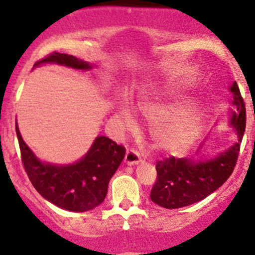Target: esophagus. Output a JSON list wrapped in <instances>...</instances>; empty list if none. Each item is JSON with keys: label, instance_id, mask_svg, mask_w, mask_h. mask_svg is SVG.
I'll use <instances>...</instances> for the list:
<instances>
[{"label": "esophagus", "instance_id": "obj_1", "mask_svg": "<svg viewBox=\"0 0 255 255\" xmlns=\"http://www.w3.org/2000/svg\"><path fill=\"white\" fill-rule=\"evenodd\" d=\"M125 162L127 163L128 165H135L139 164L141 162V157H140V153L134 148H130V150L127 151L125 157Z\"/></svg>", "mask_w": 255, "mask_h": 255}]
</instances>
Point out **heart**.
Segmentation results:
<instances>
[{
  "instance_id": "heart-1",
  "label": "heart",
  "mask_w": 255,
  "mask_h": 255,
  "mask_svg": "<svg viewBox=\"0 0 255 255\" xmlns=\"http://www.w3.org/2000/svg\"><path fill=\"white\" fill-rule=\"evenodd\" d=\"M177 111V110H176ZM120 118L128 127L134 125V116L130 110L121 109ZM203 127V116L194 111H188L177 119L174 124L158 126L154 128L152 136L158 148L164 151H176L188 144L197 136Z\"/></svg>"
}]
</instances>
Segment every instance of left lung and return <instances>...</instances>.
Returning a JSON list of instances; mask_svg holds the SVG:
<instances>
[{
    "label": "left lung",
    "mask_w": 255,
    "mask_h": 255,
    "mask_svg": "<svg viewBox=\"0 0 255 255\" xmlns=\"http://www.w3.org/2000/svg\"><path fill=\"white\" fill-rule=\"evenodd\" d=\"M230 91L235 110H231L229 124L235 129L238 141L217 157L207 160L194 162L174 156L158 160L157 180L150 195L154 204L164 209H180L198 203L217 191L233 174L245 134L246 108L236 81L231 85Z\"/></svg>",
    "instance_id": "obj_1"
}]
</instances>
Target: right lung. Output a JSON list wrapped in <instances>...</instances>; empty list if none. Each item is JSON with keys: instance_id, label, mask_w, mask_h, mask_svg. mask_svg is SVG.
Returning a JSON list of instances; mask_svg holds the SVG:
<instances>
[{"instance_id": "add662e5", "label": "right lung", "mask_w": 255, "mask_h": 255, "mask_svg": "<svg viewBox=\"0 0 255 255\" xmlns=\"http://www.w3.org/2000/svg\"><path fill=\"white\" fill-rule=\"evenodd\" d=\"M42 63H57L81 71L93 67L86 61L60 52L48 55L38 61L34 67ZM15 130L26 174L44 199L72 212L90 211L103 203L110 178L125 158L124 146L107 136H97L89 152L77 163L55 165L40 162L34 156L22 140L17 124Z\"/></svg>"}]
</instances>
